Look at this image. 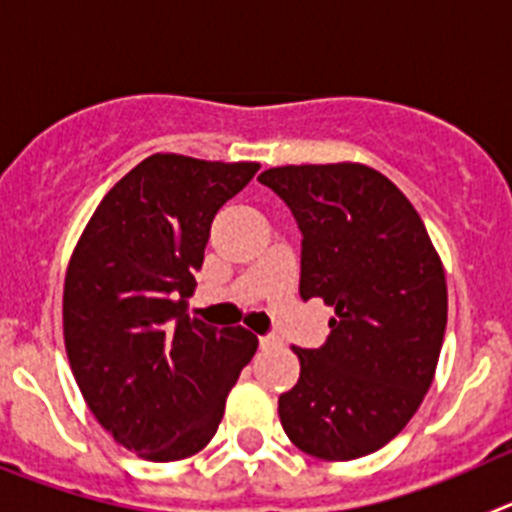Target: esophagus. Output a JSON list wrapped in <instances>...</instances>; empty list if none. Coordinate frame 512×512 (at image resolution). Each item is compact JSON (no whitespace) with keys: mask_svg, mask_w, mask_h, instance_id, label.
<instances>
[{"mask_svg":"<svg viewBox=\"0 0 512 512\" xmlns=\"http://www.w3.org/2000/svg\"><path fill=\"white\" fill-rule=\"evenodd\" d=\"M259 343H261V348H274V346H279V338L277 336H261Z\"/></svg>","mask_w":512,"mask_h":512,"instance_id":"obj_1","label":"esophagus"}]
</instances>
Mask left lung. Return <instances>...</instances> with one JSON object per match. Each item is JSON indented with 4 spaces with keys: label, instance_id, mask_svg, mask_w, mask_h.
Masks as SVG:
<instances>
[{
    "label": "left lung",
    "instance_id": "obj_1",
    "mask_svg": "<svg viewBox=\"0 0 512 512\" xmlns=\"http://www.w3.org/2000/svg\"><path fill=\"white\" fill-rule=\"evenodd\" d=\"M259 182L302 233L300 297L336 310L323 346L295 348L284 433L325 461L372 454L408 425L436 374L449 310L441 259L408 197L369 166H277Z\"/></svg>",
    "mask_w": 512,
    "mask_h": 512
}]
</instances>
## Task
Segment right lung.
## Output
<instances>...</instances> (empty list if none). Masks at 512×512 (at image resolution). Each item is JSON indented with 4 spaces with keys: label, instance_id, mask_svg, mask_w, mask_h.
Instances as JSON below:
<instances>
[{
    "label": "right lung",
    "instance_id": "right-lung-1",
    "mask_svg": "<svg viewBox=\"0 0 512 512\" xmlns=\"http://www.w3.org/2000/svg\"><path fill=\"white\" fill-rule=\"evenodd\" d=\"M259 164L153 153L104 194L71 253L63 341L104 431L140 459L212 441L259 338L187 315L217 210Z\"/></svg>",
    "mask_w": 512,
    "mask_h": 512
}]
</instances>
